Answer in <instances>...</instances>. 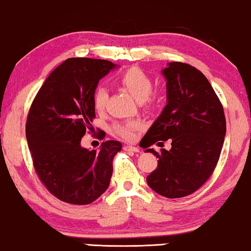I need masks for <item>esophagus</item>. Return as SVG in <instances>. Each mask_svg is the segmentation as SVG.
<instances>
[{
	"label": "esophagus",
	"mask_w": 251,
	"mask_h": 251,
	"mask_svg": "<svg viewBox=\"0 0 251 251\" xmlns=\"http://www.w3.org/2000/svg\"><path fill=\"white\" fill-rule=\"evenodd\" d=\"M123 150H125L126 151H129V152H139V148L134 147V146H130V145H126V146L123 147Z\"/></svg>",
	"instance_id": "esophagus-1"
}]
</instances>
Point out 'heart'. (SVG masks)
<instances>
[{
  "mask_svg": "<svg viewBox=\"0 0 251 251\" xmlns=\"http://www.w3.org/2000/svg\"><path fill=\"white\" fill-rule=\"evenodd\" d=\"M119 83L123 88L128 90L131 96L138 101H151V94L152 90V80L146 72L138 68H131L122 74L119 78ZM108 97L107 90L104 87H100L95 90L93 97L94 107L97 112L104 110ZM141 122L138 120L119 122L114 126V131L118 136L125 139H132L134 131L140 129Z\"/></svg>",
  "mask_w": 251,
  "mask_h": 251,
  "instance_id": "1",
  "label": "heart"
}]
</instances>
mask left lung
<instances>
[{
    "label": "left lung",
    "instance_id": "obj_1",
    "mask_svg": "<svg viewBox=\"0 0 251 251\" xmlns=\"http://www.w3.org/2000/svg\"><path fill=\"white\" fill-rule=\"evenodd\" d=\"M166 105L143 139L146 152L158 158L147 176L152 190L166 198H181L201 188L219 162L226 132L223 106L201 71L187 63L170 62L162 70ZM171 139L170 151L149 147Z\"/></svg>",
    "mask_w": 251,
    "mask_h": 251
}]
</instances>
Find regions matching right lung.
Listing matches in <instances>:
<instances>
[{
    "mask_svg": "<svg viewBox=\"0 0 251 251\" xmlns=\"http://www.w3.org/2000/svg\"><path fill=\"white\" fill-rule=\"evenodd\" d=\"M119 65L106 60L71 57L43 83L29 111L26 137L39 179L64 202L87 205L110 186L113 158L121 151L117 140L100 150L81 146L93 131L94 93L100 80Z\"/></svg>",
    "mask_w": 251,
    "mask_h": 251,
    "instance_id": "add662e5",
    "label": "right lung"
}]
</instances>
